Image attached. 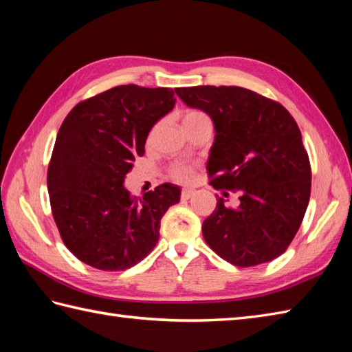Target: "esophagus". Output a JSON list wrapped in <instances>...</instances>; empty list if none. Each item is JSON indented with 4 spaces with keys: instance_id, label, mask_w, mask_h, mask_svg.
Listing matches in <instances>:
<instances>
[{
    "instance_id": "obj_1",
    "label": "esophagus",
    "mask_w": 352,
    "mask_h": 352,
    "mask_svg": "<svg viewBox=\"0 0 352 352\" xmlns=\"http://www.w3.org/2000/svg\"><path fill=\"white\" fill-rule=\"evenodd\" d=\"M192 195H193V190L186 189V190L182 192V199H189Z\"/></svg>"
}]
</instances>
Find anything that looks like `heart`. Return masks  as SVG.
Wrapping results in <instances>:
<instances>
[{
  "instance_id": "obj_1",
  "label": "heart",
  "mask_w": 352,
  "mask_h": 352,
  "mask_svg": "<svg viewBox=\"0 0 352 352\" xmlns=\"http://www.w3.org/2000/svg\"><path fill=\"white\" fill-rule=\"evenodd\" d=\"M204 119H208L203 111L199 110H188L183 115V125H188L192 122H198V121H204ZM168 174L172 178V180L182 184H189L193 177H195V166H192L189 163H174L172 166H169Z\"/></svg>"
}]
</instances>
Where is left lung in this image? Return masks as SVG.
I'll return each mask as SVG.
<instances>
[{
    "label": "left lung",
    "instance_id": "left-lung-1",
    "mask_svg": "<svg viewBox=\"0 0 352 352\" xmlns=\"http://www.w3.org/2000/svg\"><path fill=\"white\" fill-rule=\"evenodd\" d=\"M189 107L214 124L207 162L214 189L239 193L237 207L218 198L203 223L207 245L228 263L248 267L287 250L300 230L311 190L301 131L280 102L237 86L178 87Z\"/></svg>",
    "mask_w": 352,
    "mask_h": 352
}]
</instances>
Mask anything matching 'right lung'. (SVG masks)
I'll return each instance as SVG.
<instances>
[{
	"label": "right lung",
	"mask_w": 352,
	"mask_h": 352,
	"mask_svg": "<svg viewBox=\"0 0 352 352\" xmlns=\"http://www.w3.org/2000/svg\"><path fill=\"white\" fill-rule=\"evenodd\" d=\"M174 106L169 87L124 85L78 102L65 118L47 184L62 241L83 263L125 271L159 242L160 219L180 201V188L164 183L136 198L124 178L145 154L149 130Z\"/></svg>",
	"instance_id": "right-lung-1"
}]
</instances>
